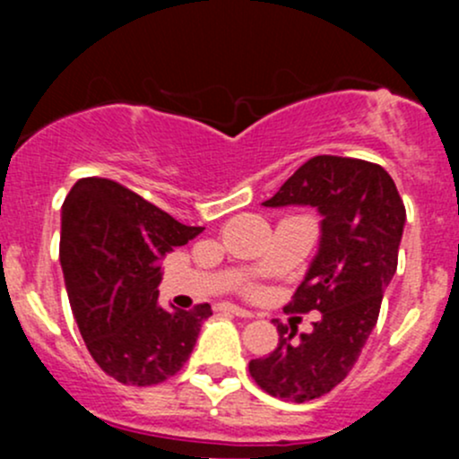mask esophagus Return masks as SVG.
I'll return each mask as SVG.
<instances>
[{
  "label": "esophagus",
  "mask_w": 459,
  "mask_h": 459,
  "mask_svg": "<svg viewBox=\"0 0 459 459\" xmlns=\"http://www.w3.org/2000/svg\"><path fill=\"white\" fill-rule=\"evenodd\" d=\"M220 311L233 313V316H238V317H253L251 311H247V308H242V307H235V304H229V302L220 304Z\"/></svg>",
  "instance_id": "1"
}]
</instances>
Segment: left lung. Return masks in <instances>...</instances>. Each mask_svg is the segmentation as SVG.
<instances>
[{"mask_svg":"<svg viewBox=\"0 0 459 459\" xmlns=\"http://www.w3.org/2000/svg\"><path fill=\"white\" fill-rule=\"evenodd\" d=\"M293 204L317 208L322 235L289 308L322 317L298 342L277 324V349L248 371L268 395L299 404L333 391L358 362L397 271L406 208L382 166L337 155L311 157L264 206Z\"/></svg>","mask_w":459,"mask_h":459,"instance_id":"8db88e82","label":"left lung"}]
</instances>
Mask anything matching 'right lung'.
I'll list each match as a JSON object with an SVG mask.
<instances>
[{"mask_svg":"<svg viewBox=\"0 0 459 459\" xmlns=\"http://www.w3.org/2000/svg\"><path fill=\"white\" fill-rule=\"evenodd\" d=\"M202 230L113 179H80L64 200L59 262L73 316L88 353L117 382L152 386L191 358L211 307L166 311L157 286L160 259Z\"/></svg>","mask_w":459,"mask_h":459,"instance_id":"right-lung-1","label":"right lung"}]
</instances>
